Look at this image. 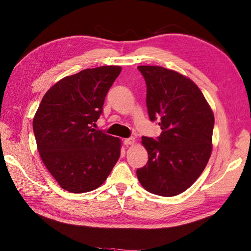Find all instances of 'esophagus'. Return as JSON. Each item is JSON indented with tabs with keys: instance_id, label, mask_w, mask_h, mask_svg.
Listing matches in <instances>:
<instances>
[{
	"instance_id": "obj_1",
	"label": "esophagus",
	"mask_w": 251,
	"mask_h": 251,
	"mask_svg": "<svg viewBox=\"0 0 251 251\" xmlns=\"http://www.w3.org/2000/svg\"><path fill=\"white\" fill-rule=\"evenodd\" d=\"M134 143H135V138H134V137H129V138L124 139V144H125L126 146L133 145Z\"/></svg>"
}]
</instances>
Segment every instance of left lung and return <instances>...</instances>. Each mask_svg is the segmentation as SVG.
I'll list each match as a JSON object with an SVG mask.
<instances>
[{"label": "left lung", "instance_id": "left-lung-1", "mask_svg": "<svg viewBox=\"0 0 251 251\" xmlns=\"http://www.w3.org/2000/svg\"><path fill=\"white\" fill-rule=\"evenodd\" d=\"M147 85V108L162 133L142 137L148 163L136 170L144 188L163 197L179 195L203 172L212 152L214 115L192 79L158 66H138Z\"/></svg>", "mask_w": 251, "mask_h": 251}]
</instances>
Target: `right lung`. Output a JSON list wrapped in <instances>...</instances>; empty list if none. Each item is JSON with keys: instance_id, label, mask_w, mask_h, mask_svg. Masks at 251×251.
Listing matches in <instances>:
<instances>
[{"instance_id": "1", "label": "right lung", "mask_w": 251, "mask_h": 251, "mask_svg": "<svg viewBox=\"0 0 251 251\" xmlns=\"http://www.w3.org/2000/svg\"><path fill=\"white\" fill-rule=\"evenodd\" d=\"M120 71L119 66L82 70L60 79L42 98L33 120L36 143L42 162L66 191H94L118 161L120 139L93 126Z\"/></svg>"}]
</instances>
